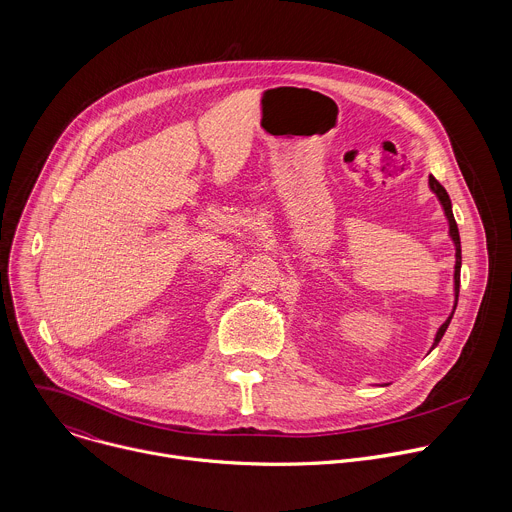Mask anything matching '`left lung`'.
Here are the masks:
<instances>
[{
	"label": "left lung",
	"instance_id": "8db88e82",
	"mask_svg": "<svg viewBox=\"0 0 512 512\" xmlns=\"http://www.w3.org/2000/svg\"><path fill=\"white\" fill-rule=\"evenodd\" d=\"M429 188H431V192L437 196V200H440V204H442V208H444V214H446V218H448V225H450V237H452L454 247H456V265H454V296H456V300H454V310H452L450 318L440 326V330H437L435 340H433V346H431V350H433L437 344H440L442 336L446 334V330H448V326H450V322H452V316H454V312H456V306H458V294H460V267H462V247H460V233H458V225H456V218H454V212H452V200H450V196H448L446 188H444L440 182H437L433 176H429Z\"/></svg>",
	"mask_w": 512,
	"mask_h": 512
}]
</instances>
